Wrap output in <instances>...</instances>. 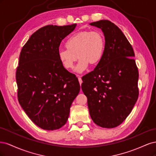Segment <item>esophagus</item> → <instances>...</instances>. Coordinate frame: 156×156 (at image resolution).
<instances>
[{"mask_svg":"<svg viewBox=\"0 0 156 156\" xmlns=\"http://www.w3.org/2000/svg\"><path fill=\"white\" fill-rule=\"evenodd\" d=\"M77 77H78V79H79V82L80 83V84L81 85V84L83 83V81H82V79H81V76H80V75H77Z\"/></svg>","mask_w":156,"mask_h":156,"instance_id":"obj_1","label":"esophagus"}]
</instances>
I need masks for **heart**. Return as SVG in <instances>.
Returning <instances> with one entry per match:
<instances>
[{
    "label": "heart",
    "mask_w": 156,
    "mask_h": 156,
    "mask_svg": "<svg viewBox=\"0 0 156 156\" xmlns=\"http://www.w3.org/2000/svg\"><path fill=\"white\" fill-rule=\"evenodd\" d=\"M65 45L67 49H60L58 51L60 62L64 68L72 69L79 56L80 59L75 68L79 73L86 71L90 64H98L104 54V37L96 31L83 30L75 33L66 41Z\"/></svg>",
    "instance_id": "b5f03b06"
}]
</instances>
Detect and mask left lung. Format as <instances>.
<instances>
[{"instance_id":"obj_1","label":"left lung","mask_w":156,"mask_h":156,"mask_svg":"<svg viewBox=\"0 0 156 156\" xmlns=\"http://www.w3.org/2000/svg\"><path fill=\"white\" fill-rule=\"evenodd\" d=\"M105 36L103 56L95 69L82 77L92 120L98 126L113 128L121 124L139 96V72L132 46L122 30L108 20L90 23Z\"/></svg>"}]
</instances>
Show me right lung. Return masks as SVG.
Masks as SVG:
<instances>
[{
    "instance_id": "obj_1",
    "label": "right lung",
    "mask_w": 156,
    "mask_h": 156,
    "mask_svg": "<svg viewBox=\"0 0 156 156\" xmlns=\"http://www.w3.org/2000/svg\"><path fill=\"white\" fill-rule=\"evenodd\" d=\"M76 26L42 27L21 51L16 71L18 101L29 119L43 129H58L66 123L80 91L77 77L58 58L61 41Z\"/></svg>"
}]
</instances>
